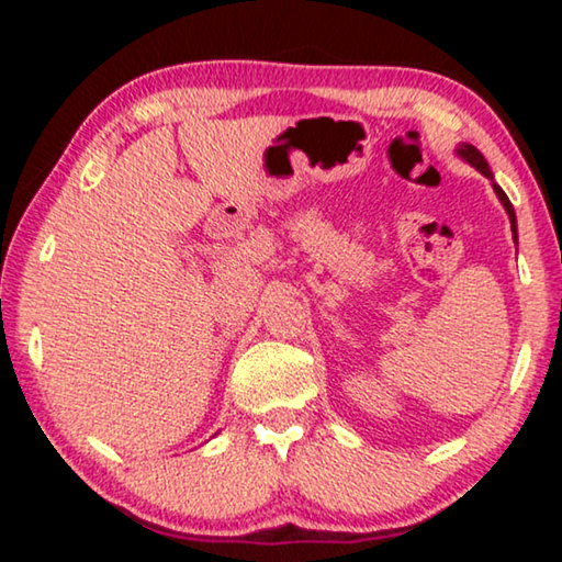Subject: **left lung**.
<instances>
[{
  "label": "left lung",
  "mask_w": 562,
  "mask_h": 562,
  "mask_svg": "<svg viewBox=\"0 0 562 562\" xmlns=\"http://www.w3.org/2000/svg\"><path fill=\"white\" fill-rule=\"evenodd\" d=\"M456 154H459L465 164H471L475 170H479V173H483L486 176L488 180H491V186H493V190H496V195H498V201L503 203V207H506V213H508V217H510V231H513V240L518 243V225H516V211H513V205H510V201H508V195L503 193V188L496 183V180H493V173H491V168H488V164H486V158L481 156V150L475 148V146H471V144H461L459 148H456Z\"/></svg>",
  "instance_id": "1"
}]
</instances>
